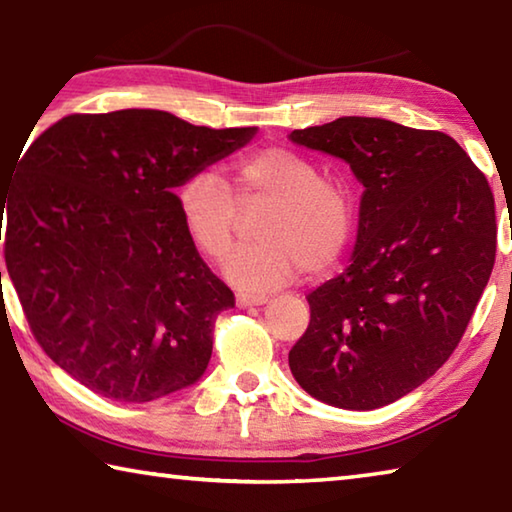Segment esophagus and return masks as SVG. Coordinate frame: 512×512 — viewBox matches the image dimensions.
<instances>
[{"label":"esophagus","mask_w":512,"mask_h":512,"mask_svg":"<svg viewBox=\"0 0 512 512\" xmlns=\"http://www.w3.org/2000/svg\"><path fill=\"white\" fill-rule=\"evenodd\" d=\"M268 296H255V293H237V305L239 307H257V305H266Z\"/></svg>","instance_id":"obj_1"}]
</instances>
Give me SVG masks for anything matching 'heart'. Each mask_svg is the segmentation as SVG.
<instances>
[{"instance_id": "obj_1", "label": "heart", "mask_w": 512, "mask_h": 512, "mask_svg": "<svg viewBox=\"0 0 512 512\" xmlns=\"http://www.w3.org/2000/svg\"><path fill=\"white\" fill-rule=\"evenodd\" d=\"M192 244L221 259L232 248L239 208L268 203L259 241L225 259L223 271L241 289L266 291L296 280L302 268L320 277L339 264L354 232V203L341 180L320 176L314 160L287 146H268L237 160L225 187L210 173L189 176L176 194Z\"/></svg>"}]
</instances>
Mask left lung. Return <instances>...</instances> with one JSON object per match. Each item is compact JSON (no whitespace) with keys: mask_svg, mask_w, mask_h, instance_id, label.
I'll return each mask as SVG.
<instances>
[{"mask_svg":"<svg viewBox=\"0 0 512 512\" xmlns=\"http://www.w3.org/2000/svg\"><path fill=\"white\" fill-rule=\"evenodd\" d=\"M289 140L348 162L363 185L350 266L307 296L311 320L289 368L320 402L379 409L461 341L495 266V198L440 131L339 117Z\"/></svg>","mask_w":512,"mask_h":512,"instance_id":"left-lung-1","label":"left lung"}]
</instances>
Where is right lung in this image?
Segmentation results:
<instances>
[{
    "instance_id": "1",
    "label": "right lung",
    "mask_w": 512,
    "mask_h": 512,
    "mask_svg": "<svg viewBox=\"0 0 512 512\" xmlns=\"http://www.w3.org/2000/svg\"><path fill=\"white\" fill-rule=\"evenodd\" d=\"M255 133L128 108L63 117L29 146L0 192L4 257L33 336L69 377L128 404L203 377L235 296L187 237L173 189Z\"/></svg>"
}]
</instances>
